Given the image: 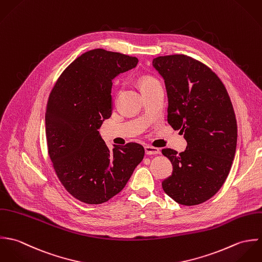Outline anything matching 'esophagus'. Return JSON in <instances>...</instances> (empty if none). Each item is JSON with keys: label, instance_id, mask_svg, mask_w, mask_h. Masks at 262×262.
<instances>
[{"label": "esophagus", "instance_id": "obj_1", "mask_svg": "<svg viewBox=\"0 0 262 262\" xmlns=\"http://www.w3.org/2000/svg\"><path fill=\"white\" fill-rule=\"evenodd\" d=\"M145 151H146L147 155H158V154H160V149L152 147V146H146Z\"/></svg>", "mask_w": 262, "mask_h": 262}]
</instances>
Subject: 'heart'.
Listing matches in <instances>:
<instances>
[{"label":"heart","instance_id":"b5f03b06","mask_svg":"<svg viewBox=\"0 0 262 262\" xmlns=\"http://www.w3.org/2000/svg\"><path fill=\"white\" fill-rule=\"evenodd\" d=\"M139 83H140V86H141L142 91H144V90H146V89H148V88L152 87L153 85L157 84L159 82H158L156 79H154L153 77H150V76H144V77H142V78L140 79Z\"/></svg>","mask_w":262,"mask_h":262}]
</instances>
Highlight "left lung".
Returning <instances> with one entry per match:
<instances>
[{
  "mask_svg": "<svg viewBox=\"0 0 262 262\" xmlns=\"http://www.w3.org/2000/svg\"><path fill=\"white\" fill-rule=\"evenodd\" d=\"M153 67L165 82L168 122L184 133L187 147L163 149L173 166L162 187L176 203L195 206L213 196L227 179L237 146V121L220 78L203 62L184 55L158 56Z\"/></svg>",
  "mask_w": 262,
  "mask_h": 262,
  "instance_id": "8db88e82",
  "label": "left lung"
}]
</instances>
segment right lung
Listing matches in <instances>:
<instances>
[{"label":"right lung","instance_id":"1","mask_svg":"<svg viewBox=\"0 0 262 262\" xmlns=\"http://www.w3.org/2000/svg\"><path fill=\"white\" fill-rule=\"evenodd\" d=\"M135 56L96 49L77 57L53 87L46 134L54 171L75 199L99 205L120 192L145 156L137 143L109 150L98 129L112 113V80L138 64Z\"/></svg>","mask_w":262,"mask_h":262}]
</instances>
